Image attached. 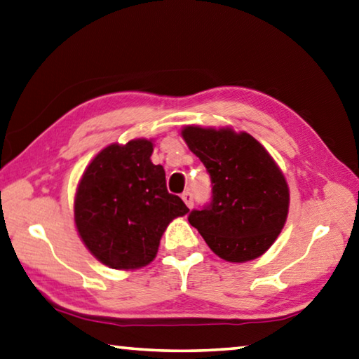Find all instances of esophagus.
<instances>
[{
    "instance_id": "obj_1",
    "label": "esophagus",
    "mask_w": 359,
    "mask_h": 359,
    "mask_svg": "<svg viewBox=\"0 0 359 359\" xmlns=\"http://www.w3.org/2000/svg\"><path fill=\"white\" fill-rule=\"evenodd\" d=\"M182 199H184V202H185L188 208H191V207H193V194H191L190 191L182 193Z\"/></svg>"
}]
</instances>
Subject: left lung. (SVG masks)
I'll use <instances>...</instances> for the list:
<instances>
[{"label":"left lung","mask_w":359,"mask_h":359,"mask_svg":"<svg viewBox=\"0 0 359 359\" xmlns=\"http://www.w3.org/2000/svg\"><path fill=\"white\" fill-rule=\"evenodd\" d=\"M212 180V201L188 221L221 259L246 262L269 250L284 227L289 187L259 141L231 128L182 130Z\"/></svg>","instance_id":"obj_1"}]
</instances>
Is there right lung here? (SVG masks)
I'll list each match as a JSON object with an SVG mask.
<instances>
[{
    "label": "right lung",
    "mask_w": 359,
    "mask_h": 359,
    "mask_svg": "<svg viewBox=\"0 0 359 359\" xmlns=\"http://www.w3.org/2000/svg\"><path fill=\"white\" fill-rule=\"evenodd\" d=\"M152 141L111 144L89 163L75 196L78 233L94 256L116 270L152 262L160 238L188 207L168 193L166 174L154 165Z\"/></svg>",
    "instance_id": "1"
}]
</instances>
